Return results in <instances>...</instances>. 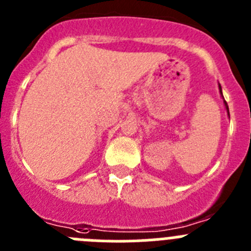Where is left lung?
<instances>
[{
  "label": "left lung",
  "mask_w": 251,
  "mask_h": 251,
  "mask_svg": "<svg viewBox=\"0 0 251 251\" xmlns=\"http://www.w3.org/2000/svg\"><path fill=\"white\" fill-rule=\"evenodd\" d=\"M219 90H220V94H221V97H223V90H221V85L220 84H219ZM223 99H224V97H223ZM224 104H225V108H226V110H227V115H229V118H230V114H229V106H227V104H226V101L224 100Z\"/></svg>",
  "instance_id": "left-lung-1"
}]
</instances>
